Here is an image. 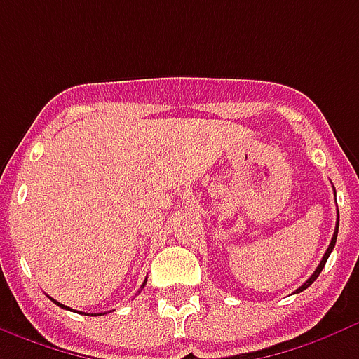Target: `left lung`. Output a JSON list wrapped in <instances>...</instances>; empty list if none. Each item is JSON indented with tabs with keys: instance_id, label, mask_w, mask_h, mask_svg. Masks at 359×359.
<instances>
[{
	"instance_id": "8db88e82",
	"label": "left lung",
	"mask_w": 359,
	"mask_h": 359,
	"mask_svg": "<svg viewBox=\"0 0 359 359\" xmlns=\"http://www.w3.org/2000/svg\"><path fill=\"white\" fill-rule=\"evenodd\" d=\"M337 233H339V219H337V228H335V233H333V240H331V243H329L327 251H325V255H323V259H321V261H320L318 268H316V270H314V274L310 276V278H308V280L304 281V283H302L301 287L294 291V293H301V291H304V289H306V287H310V285H312V283H314V281H316V278L320 276V272H321V270H323V266H325V262H327L329 255H331V251H333V247H335Z\"/></svg>"
}]
</instances>
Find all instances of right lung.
<instances>
[{"label": "right lung", "instance_id": "right-lung-1", "mask_svg": "<svg viewBox=\"0 0 359 359\" xmlns=\"http://www.w3.org/2000/svg\"><path fill=\"white\" fill-rule=\"evenodd\" d=\"M144 283H146V281H144ZM144 283H142V287H144ZM51 301L55 302V304H58V306H60V308H68V306H65V304H60V302L55 301V299H51ZM70 310H72V308H70ZM91 316H102V314H91Z\"/></svg>", "mask_w": 359, "mask_h": 359}]
</instances>
